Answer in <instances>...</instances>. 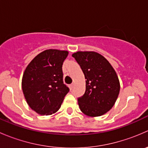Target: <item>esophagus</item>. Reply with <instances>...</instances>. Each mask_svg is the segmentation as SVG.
I'll use <instances>...</instances> for the list:
<instances>
[{
    "instance_id": "34e87169",
    "label": "esophagus",
    "mask_w": 148,
    "mask_h": 148,
    "mask_svg": "<svg viewBox=\"0 0 148 148\" xmlns=\"http://www.w3.org/2000/svg\"><path fill=\"white\" fill-rule=\"evenodd\" d=\"M69 89H70V90H71V89H73V87H74V84H70L69 86Z\"/></svg>"
}]
</instances>
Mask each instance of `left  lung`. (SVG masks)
<instances>
[{
  "mask_svg": "<svg viewBox=\"0 0 148 148\" xmlns=\"http://www.w3.org/2000/svg\"><path fill=\"white\" fill-rule=\"evenodd\" d=\"M86 79V91L78 98L80 110L89 117L102 116L115 104L120 84L110 62L95 51H77L72 54Z\"/></svg>",
  "mask_w": 148,
  "mask_h": 148,
  "instance_id": "8db88e82",
  "label": "left lung"
}]
</instances>
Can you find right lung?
<instances>
[{
	"label": "right lung",
	"instance_id": "add662e5",
	"mask_svg": "<svg viewBox=\"0 0 148 148\" xmlns=\"http://www.w3.org/2000/svg\"><path fill=\"white\" fill-rule=\"evenodd\" d=\"M68 51L47 49L28 64L22 77L26 102L41 115H51L61 107L69 89L63 82L62 65Z\"/></svg>",
	"mask_w": 148,
	"mask_h": 148
}]
</instances>
